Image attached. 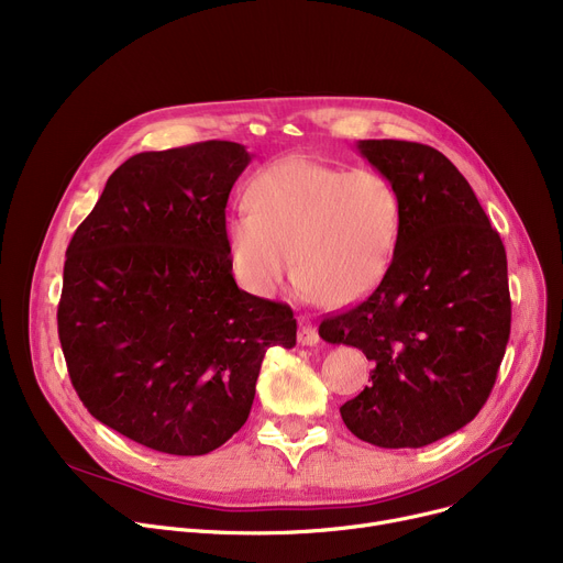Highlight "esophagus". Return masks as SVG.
Here are the masks:
<instances>
[{
	"mask_svg": "<svg viewBox=\"0 0 563 563\" xmlns=\"http://www.w3.org/2000/svg\"><path fill=\"white\" fill-rule=\"evenodd\" d=\"M297 341H300L302 345H318V341H320L316 324L307 316H300V332H297Z\"/></svg>",
	"mask_w": 563,
	"mask_h": 563,
	"instance_id": "34e87169",
	"label": "esophagus"
}]
</instances>
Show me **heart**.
<instances>
[{
    "instance_id": "b5f03b06",
    "label": "heart",
    "mask_w": 563,
    "mask_h": 563,
    "mask_svg": "<svg viewBox=\"0 0 563 563\" xmlns=\"http://www.w3.org/2000/svg\"><path fill=\"white\" fill-rule=\"evenodd\" d=\"M245 205L227 222V250L239 282L261 297L286 284L295 256L309 297L354 305L382 284L400 243V192L375 170L286 156L252 177Z\"/></svg>"
}]
</instances>
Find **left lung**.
<instances>
[{"mask_svg":"<svg viewBox=\"0 0 563 563\" xmlns=\"http://www.w3.org/2000/svg\"><path fill=\"white\" fill-rule=\"evenodd\" d=\"M402 200L398 250L361 305L318 334L373 361V384L341 407L379 448H422L468 424L498 377L509 332L507 252L452 161L409 141H358Z\"/></svg>","mask_w":563,"mask_h":563,"instance_id":"8db88e82","label":"left lung"}]
</instances>
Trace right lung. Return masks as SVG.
Returning <instances> with one entry per match:
<instances>
[{
	"instance_id": "obj_1",
	"label": "right lung",
	"mask_w": 563,
	"mask_h": 563,
	"mask_svg": "<svg viewBox=\"0 0 563 563\" xmlns=\"http://www.w3.org/2000/svg\"><path fill=\"white\" fill-rule=\"evenodd\" d=\"M252 161L229 141L141 152L109 177L65 252L58 339L84 407L165 454L197 456L245 424L292 309L236 286L224 207Z\"/></svg>"
}]
</instances>
